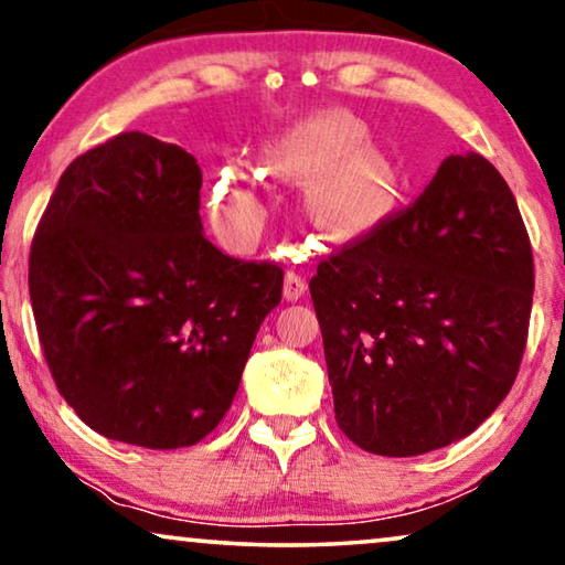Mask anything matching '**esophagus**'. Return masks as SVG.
Segmentation results:
<instances>
[{
    "label": "esophagus",
    "mask_w": 565,
    "mask_h": 565,
    "mask_svg": "<svg viewBox=\"0 0 565 565\" xmlns=\"http://www.w3.org/2000/svg\"><path fill=\"white\" fill-rule=\"evenodd\" d=\"M306 288H308L306 277H300L298 273H292V269H290V273H285V285H282L285 298H288V300H298V298L306 292Z\"/></svg>",
    "instance_id": "obj_1"
}]
</instances>
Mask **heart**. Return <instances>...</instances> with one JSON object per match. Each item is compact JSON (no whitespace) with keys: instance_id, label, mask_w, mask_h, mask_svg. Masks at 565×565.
<instances>
[{"instance_id":"heart-1","label":"heart","mask_w":565,"mask_h":565,"mask_svg":"<svg viewBox=\"0 0 565 565\" xmlns=\"http://www.w3.org/2000/svg\"><path fill=\"white\" fill-rule=\"evenodd\" d=\"M350 113L313 115L262 146L257 169L280 182H305L306 211L334 238H352L377 226L396 203L393 167ZM211 218L221 236L246 246L267 221V203L254 169L231 164L215 174Z\"/></svg>"}]
</instances>
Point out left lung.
Returning a JSON list of instances; mask_svg holds the SVG:
<instances>
[{
  "instance_id": "left-lung-1",
  "label": "left lung",
  "mask_w": 565,
  "mask_h": 565,
  "mask_svg": "<svg viewBox=\"0 0 565 565\" xmlns=\"http://www.w3.org/2000/svg\"><path fill=\"white\" fill-rule=\"evenodd\" d=\"M308 288L339 429L367 452L412 458L468 437L507 398L535 265L504 177L468 151L321 259Z\"/></svg>"
}]
</instances>
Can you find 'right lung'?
Wrapping results in <instances>:
<instances>
[{"label": "right lung", "mask_w": 565, "mask_h": 565, "mask_svg": "<svg viewBox=\"0 0 565 565\" xmlns=\"http://www.w3.org/2000/svg\"><path fill=\"white\" fill-rule=\"evenodd\" d=\"M203 172L128 130L76 157L38 223L30 303L56 388L118 443L177 450L218 427L282 267L223 254L200 223Z\"/></svg>", "instance_id": "obj_1"}]
</instances>
